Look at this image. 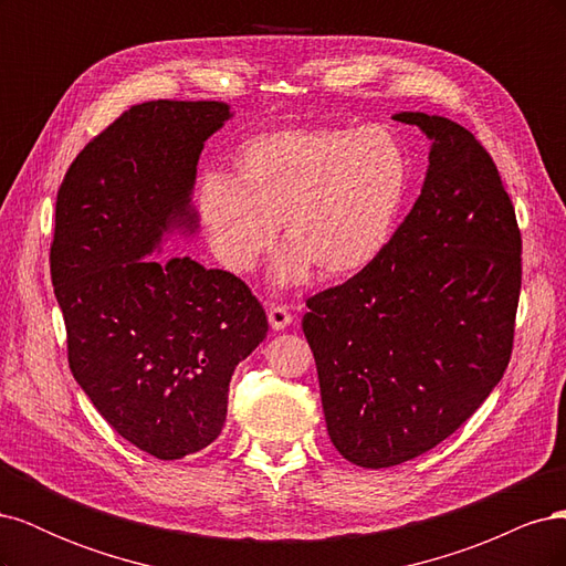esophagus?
Here are the masks:
<instances>
[{
	"label": "esophagus",
	"mask_w": 566,
	"mask_h": 566,
	"mask_svg": "<svg viewBox=\"0 0 566 566\" xmlns=\"http://www.w3.org/2000/svg\"><path fill=\"white\" fill-rule=\"evenodd\" d=\"M269 323H271V328L273 331H283V328H287L290 323L295 321V316L287 312V306L285 304H269Z\"/></svg>",
	"instance_id": "34e87169"
}]
</instances>
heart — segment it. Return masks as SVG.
I'll return each mask as SVG.
<instances>
[{
    "label": "heart",
    "instance_id": "obj_1",
    "mask_svg": "<svg viewBox=\"0 0 566 566\" xmlns=\"http://www.w3.org/2000/svg\"><path fill=\"white\" fill-rule=\"evenodd\" d=\"M233 175H208L198 214L219 262L248 273L279 235L290 243L273 276L297 285L321 269L342 281L394 241L410 188V158L387 127H283L233 150Z\"/></svg>",
    "mask_w": 566,
    "mask_h": 566
}]
</instances>
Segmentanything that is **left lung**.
<instances>
[{
    "instance_id": "8db88e82",
    "label": "left lung",
    "mask_w": 566,
    "mask_h": 566,
    "mask_svg": "<svg viewBox=\"0 0 566 566\" xmlns=\"http://www.w3.org/2000/svg\"><path fill=\"white\" fill-rule=\"evenodd\" d=\"M422 129V191L378 262L306 300L335 449L358 468L413 460L465 422L501 382L522 287V235L495 163L441 115Z\"/></svg>"
}]
</instances>
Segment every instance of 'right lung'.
I'll list each match as a JSON object with an SVG mask.
<instances>
[{
    "label": "right lung",
    "mask_w": 566,
    "mask_h": 566,
    "mask_svg": "<svg viewBox=\"0 0 566 566\" xmlns=\"http://www.w3.org/2000/svg\"><path fill=\"white\" fill-rule=\"evenodd\" d=\"M229 117L221 101L132 106L80 150L56 196L49 262L73 378L119 437L160 460L221 434L231 375L269 331L233 273L148 256L167 233L198 229V158Z\"/></svg>",
    "instance_id": "add662e5"
}]
</instances>
